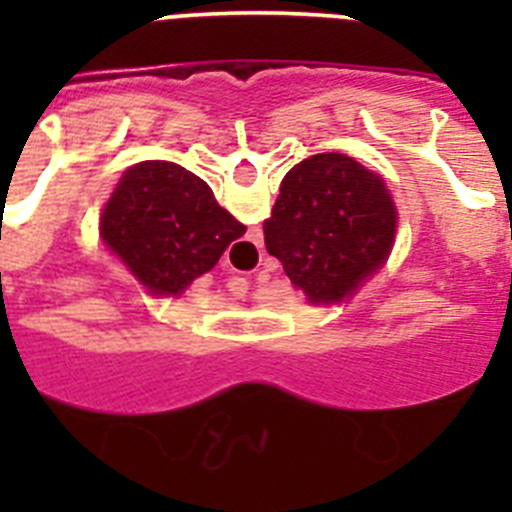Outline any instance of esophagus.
Instances as JSON below:
<instances>
[{
  "mask_svg": "<svg viewBox=\"0 0 512 512\" xmlns=\"http://www.w3.org/2000/svg\"><path fill=\"white\" fill-rule=\"evenodd\" d=\"M228 266H230V269H228V271H235V266H233V264H230V261H228Z\"/></svg>",
  "mask_w": 512,
  "mask_h": 512,
  "instance_id": "34e87169",
  "label": "esophagus"
}]
</instances>
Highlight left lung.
<instances>
[{"label":"left lung","mask_w":512,"mask_h":512,"mask_svg":"<svg viewBox=\"0 0 512 512\" xmlns=\"http://www.w3.org/2000/svg\"><path fill=\"white\" fill-rule=\"evenodd\" d=\"M395 228L377 174L346 153H318L284 176L264 243L312 302H338L390 256Z\"/></svg>","instance_id":"obj_1"}]
</instances>
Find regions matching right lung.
Listing matches in <instances>:
<instances>
[{
	"label": "right lung",
	"mask_w": 512,
	"mask_h": 512,
	"mask_svg": "<svg viewBox=\"0 0 512 512\" xmlns=\"http://www.w3.org/2000/svg\"><path fill=\"white\" fill-rule=\"evenodd\" d=\"M246 233L200 176L169 161L125 171L102 212V235L156 295H179Z\"/></svg>",
	"instance_id": "right-lung-1"
}]
</instances>
